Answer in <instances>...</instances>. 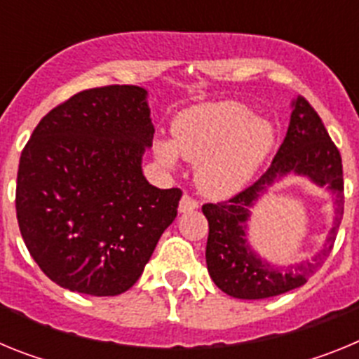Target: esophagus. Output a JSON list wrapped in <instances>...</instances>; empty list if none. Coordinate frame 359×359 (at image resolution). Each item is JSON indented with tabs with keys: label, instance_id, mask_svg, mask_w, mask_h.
Segmentation results:
<instances>
[{
	"label": "esophagus",
	"instance_id": "1",
	"mask_svg": "<svg viewBox=\"0 0 359 359\" xmlns=\"http://www.w3.org/2000/svg\"><path fill=\"white\" fill-rule=\"evenodd\" d=\"M198 207H199L198 201H196V199L192 198V196H189V194L183 196L182 201H180V212H183V214H185V212L196 210Z\"/></svg>",
	"mask_w": 359,
	"mask_h": 359
}]
</instances>
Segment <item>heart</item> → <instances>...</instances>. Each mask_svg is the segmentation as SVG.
<instances>
[{
	"label": "heart",
	"instance_id": "1",
	"mask_svg": "<svg viewBox=\"0 0 359 359\" xmlns=\"http://www.w3.org/2000/svg\"><path fill=\"white\" fill-rule=\"evenodd\" d=\"M275 142L273 126L252 116L239 102L203 104L174 122V140L154 144L165 167H176L177 154L196 161V183L203 194L224 198L252 180Z\"/></svg>",
	"mask_w": 359,
	"mask_h": 359
}]
</instances>
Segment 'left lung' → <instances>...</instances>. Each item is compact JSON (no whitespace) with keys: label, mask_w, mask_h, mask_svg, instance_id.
<instances>
[{"label":"left lung","mask_w":359,"mask_h":359,"mask_svg":"<svg viewBox=\"0 0 359 359\" xmlns=\"http://www.w3.org/2000/svg\"><path fill=\"white\" fill-rule=\"evenodd\" d=\"M290 172L307 175L319 186H327L337 196V217L326 246L313 263L275 269L262 262L248 244L245 221L249 208L268 186ZM208 219L207 268L212 280L230 297L261 300L304 286L309 275L327 259L344 215V167L341 156L327 129L304 97L293 100L290 128L269 169L259 182L228 201L203 205Z\"/></svg>","instance_id":"8db88e82"}]
</instances>
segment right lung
Here are the masks:
<instances>
[{
	"instance_id": "add662e5",
	"label": "right lung",
	"mask_w": 359,
	"mask_h": 359,
	"mask_svg": "<svg viewBox=\"0 0 359 359\" xmlns=\"http://www.w3.org/2000/svg\"><path fill=\"white\" fill-rule=\"evenodd\" d=\"M152 136L147 91L128 84L81 91L37 123L19 160L15 212L50 280L115 297L144 273L183 194L145 180Z\"/></svg>"
}]
</instances>
